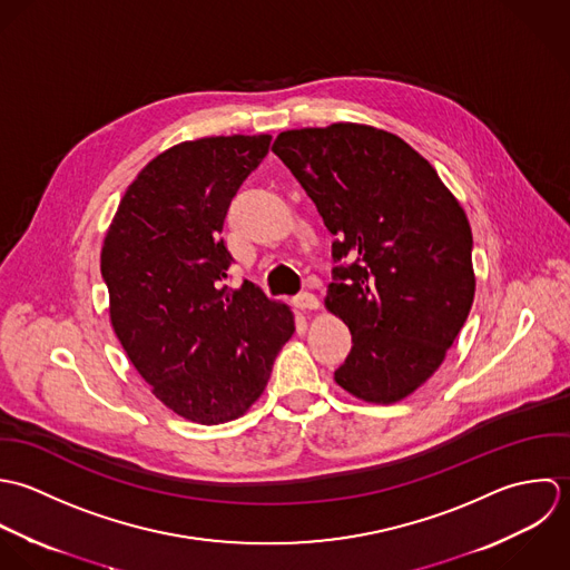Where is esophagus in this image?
Listing matches in <instances>:
<instances>
[{
	"instance_id": "obj_1",
	"label": "esophagus",
	"mask_w": 570,
	"mask_h": 570,
	"mask_svg": "<svg viewBox=\"0 0 570 570\" xmlns=\"http://www.w3.org/2000/svg\"><path fill=\"white\" fill-rule=\"evenodd\" d=\"M293 304L299 308V311H315L320 308V299L313 295V293H299Z\"/></svg>"
}]
</instances>
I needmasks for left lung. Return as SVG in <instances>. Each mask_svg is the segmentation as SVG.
Returning <instances> with one entry per match:
<instances>
[{
    "mask_svg": "<svg viewBox=\"0 0 570 570\" xmlns=\"http://www.w3.org/2000/svg\"><path fill=\"white\" fill-rule=\"evenodd\" d=\"M273 151L335 235L326 308L350 328L335 381L396 403L443 363L473 304L469 220L403 138L356 122L282 131Z\"/></svg>",
    "mask_w": 570,
    "mask_h": 570,
    "instance_id": "8db88e82",
    "label": "left lung"
}]
</instances>
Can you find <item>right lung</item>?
Returning a JSON list of instances; mask_svg holds the SVG:
<instances>
[{"instance_id":"add662e5","label":"right lung","mask_w":570,"mask_h":570,"mask_svg":"<svg viewBox=\"0 0 570 570\" xmlns=\"http://www.w3.org/2000/svg\"><path fill=\"white\" fill-rule=\"evenodd\" d=\"M271 136H212L158 154L127 187L101 250L116 337L178 416L218 425L264 392L293 313L255 284L230 291L228 205Z\"/></svg>"}]
</instances>
